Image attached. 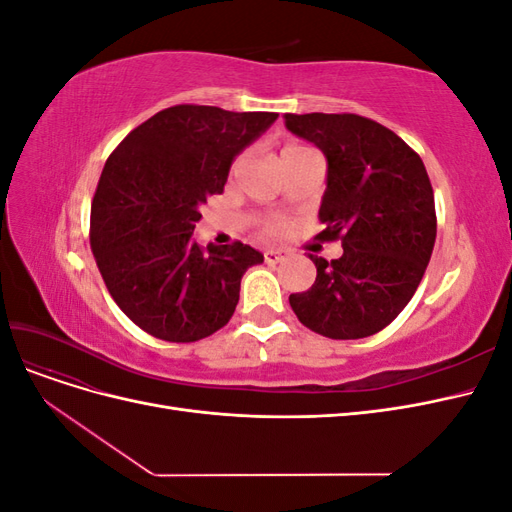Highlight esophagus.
Instances as JSON below:
<instances>
[{
	"label": "esophagus",
	"instance_id": "34e87169",
	"mask_svg": "<svg viewBox=\"0 0 512 512\" xmlns=\"http://www.w3.org/2000/svg\"><path fill=\"white\" fill-rule=\"evenodd\" d=\"M288 256V250H267L265 252V260L269 262V265H275V262H280V260H284Z\"/></svg>",
	"mask_w": 512,
	"mask_h": 512
}]
</instances>
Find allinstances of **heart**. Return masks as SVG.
<instances>
[{"label": "heart", "instance_id": "heart-1", "mask_svg": "<svg viewBox=\"0 0 512 512\" xmlns=\"http://www.w3.org/2000/svg\"><path fill=\"white\" fill-rule=\"evenodd\" d=\"M303 149H307V147H301V145H286V147L282 149V156H288V153L303 151ZM282 228H284V222H280V220H271V222H267V230H269V232H280Z\"/></svg>", "mask_w": 512, "mask_h": 512}]
</instances>
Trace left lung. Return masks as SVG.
<instances>
[{"instance_id":"obj_1","label":"left lung","mask_w":512,"mask_h":512,"mask_svg":"<svg viewBox=\"0 0 512 512\" xmlns=\"http://www.w3.org/2000/svg\"><path fill=\"white\" fill-rule=\"evenodd\" d=\"M286 128L327 158L318 239H342V258L312 256L316 282L290 294L307 329L331 339L382 331L421 284L436 243V203L418 153L361 115L286 113Z\"/></svg>"}]
</instances>
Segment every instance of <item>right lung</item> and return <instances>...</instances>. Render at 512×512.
Here are the masks:
<instances>
[{"label":"right lung","mask_w":512,"mask_h":512,"mask_svg":"<svg viewBox=\"0 0 512 512\" xmlns=\"http://www.w3.org/2000/svg\"><path fill=\"white\" fill-rule=\"evenodd\" d=\"M277 113L179 104L134 128L106 160L91 203V252L134 324L164 342L213 335L235 314L250 245L192 241L200 205L222 194L232 160Z\"/></svg>","instance_id":"add662e5"}]
</instances>
